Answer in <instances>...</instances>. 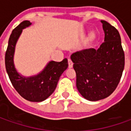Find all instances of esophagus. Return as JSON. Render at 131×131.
<instances>
[{"mask_svg": "<svg viewBox=\"0 0 131 131\" xmlns=\"http://www.w3.org/2000/svg\"><path fill=\"white\" fill-rule=\"evenodd\" d=\"M68 67L69 68L73 67V63L72 62V60H71V59H68Z\"/></svg>", "mask_w": 131, "mask_h": 131, "instance_id": "esophagus-1", "label": "esophagus"}]
</instances>
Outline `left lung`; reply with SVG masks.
<instances>
[{
  "instance_id": "obj_1",
  "label": "left lung",
  "mask_w": 131,
  "mask_h": 131,
  "mask_svg": "<svg viewBox=\"0 0 131 131\" xmlns=\"http://www.w3.org/2000/svg\"><path fill=\"white\" fill-rule=\"evenodd\" d=\"M105 40L98 50L89 48L71 55L76 87L91 101L107 98L115 90L125 66V54L118 30L101 20Z\"/></svg>"
}]
</instances>
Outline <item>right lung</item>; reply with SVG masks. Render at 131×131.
<instances>
[{"label":"right lung","instance_id":"add662e5","mask_svg":"<svg viewBox=\"0 0 131 131\" xmlns=\"http://www.w3.org/2000/svg\"><path fill=\"white\" fill-rule=\"evenodd\" d=\"M30 25V21L24 20L13 30L5 52V68L13 87L23 98L29 101L41 102L53 93L68 64L67 58H64L60 62H49L44 70L35 76L26 78L18 73L13 63L15 46L23 29Z\"/></svg>","mask_w":131,"mask_h":131}]
</instances>
